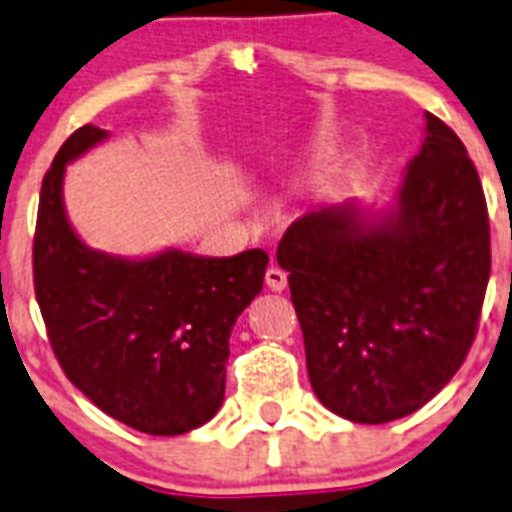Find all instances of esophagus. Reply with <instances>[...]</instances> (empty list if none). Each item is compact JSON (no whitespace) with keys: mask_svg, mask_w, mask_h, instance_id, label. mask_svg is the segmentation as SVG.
Wrapping results in <instances>:
<instances>
[{"mask_svg":"<svg viewBox=\"0 0 512 512\" xmlns=\"http://www.w3.org/2000/svg\"><path fill=\"white\" fill-rule=\"evenodd\" d=\"M265 283H268L270 291H283L288 283V275L283 273L281 268H268V273H265Z\"/></svg>","mask_w":512,"mask_h":512,"instance_id":"1","label":"esophagus"}]
</instances>
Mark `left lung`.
<instances>
[{"instance_id":"left-lung-1","label":"left lung","mask_w":512,"mask_h":512,"mask_svg":"<svg viewBox=\"0 0 512 512\" xmlns=\"http://www.w3.org/2000/svg\"><path fill=\"white\" fill-rule=\"evenodd\" d=\"M275 257L319 402L366 425L420 410L464 363L490 281L487 203L461 139L425 113L389 206L309 213Z\"/></svg>"}]
</instances>
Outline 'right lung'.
Listing matches in <instances>:
<instances>
[{
    "label": "right lung",
    "mask_w": 512,
    "mask_h": 512,
    "mask_svg": "<svg viewBox=\"0 0 512 512\" xmlns=\"http://www.w3.org/2000/svg\"><path fill=\"white\" fill-rule=\"evenodd\" d=\"M108 136L92 123L74 131L43 177L35 299L61 368L92 404L141 433H190L224 402L231 330L262 291L268 255L90 247L66 213L64 177Z\"/></svg>",
    "instance_id": "add662e5"
}]
</instances>
